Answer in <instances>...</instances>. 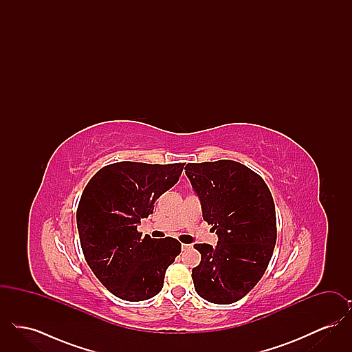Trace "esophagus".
<instances>
[{"mask_svg":"<svg viewBox=\"0 0 352 352\" xmlns=\"http://www.w3.org/2000/svg\"><path fill=\"white\" fill-rule=\"evenodd\" d=\"M190 248H191L190 244H182V251H187V250H190Z\"/></svg>","mask_w":352,"mask_h":352,"instance_id":"obj_1","label":"esophagus"}]
</instances>
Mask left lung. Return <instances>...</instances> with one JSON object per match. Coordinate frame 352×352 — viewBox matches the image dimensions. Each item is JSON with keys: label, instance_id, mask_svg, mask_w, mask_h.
I'll return each mask as SVG.
<instances>
[{"label": "left lung", "instance_id": "8db88e82", "mask_svg": "<svg viewBox=\"0 0 352 352\" xmlns=\"http://www.w3.org/2000/svg\"><path fill=\"white\" fill-rule=\"evenodd\" d=\"M186 175L212 224L218 244H195L201 263L192 269L203 300L228 305L247 296L268 268L276 245V208L264 179L231 160L187 164Z\"/></svg>", "mask_w": 352, "mask_h": 352}]
</instances>
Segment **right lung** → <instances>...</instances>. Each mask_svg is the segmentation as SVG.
<instances>
[{
  "mask_svg": "<svg viewBox=\"0 0 352 352\" xmlns=\"http://www.w3.org/2000/svg\"><path fill=\"white\" fill-rule=\"evenodd\" d=\"M184 164L116 162L100 168L84 188L76 223L84 257L94 274L124 301H145L164 286L181 253L177 239L142 237L141 219L178 182Z\"/></svg>",
  "mask_w": 352,
  "mask_h": 352,
  "instance_id": "1",
  "label": "right lung"
}]
</instances>
